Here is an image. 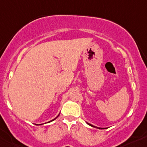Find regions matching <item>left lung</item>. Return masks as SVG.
I'll return each instance as SVG.
<instances>
[{"instance_id": "obj_1", "label": "left lung", "mask_w": 147, "mask_h": 147, "mask_svg": "<svg viewBox=\"0 0 147 147\" xmlns=\"http://www.w3.org/2000/svg\"><path fill=\"white\" fill-rule=\"evenodd\" d=\"M86 123H87V124H88V125L91 126V127H96V128H98V129H103V128H101V127H96V126H93V125H92V124H89V123H88V122H86Z\"/></svg>"}]
</instances>
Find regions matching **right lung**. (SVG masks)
Here are the masks:
<instances>
[{
    "mask_svg": "<svg viewBox=\"0 0 147 147\" xmlns=\"http://www.w3.org/2000/svg\"><path fill=\"white\" fill-rule=\"evenodd\" d=\"M59 115H57V117H56V118H55V119H53V120H51V121H52L55 120V119H57V117H58V116H59Z\"/></svg>",
    "mask_w": 147,
    "mask_h": 147,
    "instance_id": "1",
    "label": "right lung"
}]
</instances>
